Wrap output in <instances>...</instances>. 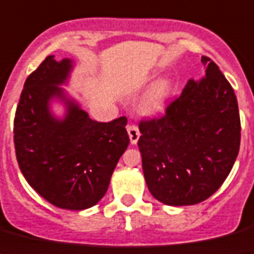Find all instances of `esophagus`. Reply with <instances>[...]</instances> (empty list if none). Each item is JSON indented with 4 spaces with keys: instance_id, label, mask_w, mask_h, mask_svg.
Segmentation results:
<instances>
[{
    "instance_id": "obj_1",
    "label": "esophagus",
    "mask_w": 254,
    "mask_h": 254,
    "mask_svg": "<svg viewBox=\"0 0 254 254\" xmlns=\"http://www.w3.org/2000/svg\"><path fill=\"white\" fill-rule=\"evenodd\" d=\"M127 132H128L129 140H131V144H137L138 138H140V131H138V127L136 125H128L127 126Z\"/></svg>"
}]
</instances>
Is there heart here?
Listing matches in <instances>:
<instances>
[{
	"instance_id": "1",
	"label": "heart",
	"mask_w": 254,
	"mask_h": 254,
	"mask_svg": "<svg viewBox=\"0 0 254 254\" xmlns=\"http://www.w3.org/2000/svg\"><path fill=\"white\" fill-rule=\"evenodd\" d=\"M172 92V83L170 79L162 78L153 83L140 103V110L145 116H158L163 112Z\"/></svg>"
}]
</instances>
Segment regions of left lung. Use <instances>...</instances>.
Returning a JSON list of instances; mask_svg holds the SVG:
<instances>
[{
    "mask_svg": "<svg viewBox=\"0 0 254 254\" xmlns=\"http://www.w3.org/2000/svg\"><path fill=\"white\" fill-rule=\"evenodd\" d=\"M204 77L189 79L159 118L141 121L138 149L151 195L167 205H192L218 190L240 146V117L231 84L209 58Z\"/></svg>",
    "mask_w": 254,
    "mask_h": 254,
    "instance_id": "left-lung-1",
    "label": "left lung"
}]
</instances>
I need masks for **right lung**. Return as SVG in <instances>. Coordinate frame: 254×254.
<instances>
[{"mask_svg":"<svg viewBox=\"0 0 254 254\" xmlns=\"http://www.w3.org/2000/svg\"><path fill=\"white\" fill-rule=\"evenodd\" d=\"M73 62L47 56L24 83L14 119L19 168L32 188L55 207L82 211L101 200L129 137L127 118L96 122L66 96ZM60 100L67 113L56 119L49 103Z\"/></svg>","mask_w":254,"mask_h":254,"instance_id":"obj_1","label":"right lung"}]
</instances>
